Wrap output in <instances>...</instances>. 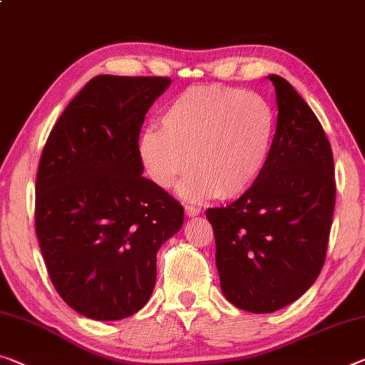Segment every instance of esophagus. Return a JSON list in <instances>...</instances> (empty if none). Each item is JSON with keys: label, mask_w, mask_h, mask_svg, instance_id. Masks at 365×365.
I'll list each match as a JSON object with an SVG mask.
<instances>
[{"label": "esophagus", "mask_w": 365, "mask_h": 365, "mask_svg": "<svg viewBox=\"0 0 365 365\" xmlns=\"http://www.w3.org/2000/svg\"><path fill=\"white\" fill-rule=\"evenodd\" d=\"M184 212H186L187 217H197L200 214V209L194 205H184Z\"/></svg>", "instance_id": "1"}]
</instances>
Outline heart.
Instances as JSON below:
<instances>
[{
  "label": "heart",
  "instance_id": "heart-1",
  "mask_svg": "<svg viewBox=\"0 0 365 365\" xmlns=\"http://www.w3.org/2000/svg\"><path fill=\"white\" fill-rule=\"evenodd\" d=\"M276 112L259 93L228 86H194L179 94L161 114V127L138 138V158L147 176L170 189L179 186L190 200L238 197L248 190L271 153Z\"/></svg>",
  "mask_w": 365,
  "mask_h": 365
}]
</instances>
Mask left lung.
<instances>
[{"label":"left lung","instance_id":"1","mask_svg":"<svg viewBox=\"0 0 365 365\" xmlns=\"http://www.w3.org/2000/svg\"><path fill=\"white\" fill-rule=\"evenodd\" d=\"M269 80L279 115L264 170L241 197L205 212L222 292L253 313L284 308L315 282L336 200L333 151L322 124L289 81Z\"/></svg>","mask_w":365,"mask_h":365}]
</instances>
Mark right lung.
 <instances>
[{
	"mask_svg": "<svg viewBox=\"0 0 365 365\" xmlns=\"http://www.w3.org/2000/svg\"><path fill=\"white\" fill-rule=\"evenodd\" d=\"M171 80L94 76L66 106L42 150L36 233L50 280L83 317L122 319L147 304L156 253L184 209L143 178L145 115Z\"/></svg>",
	"mask_w": 365,
	"mask_h": 365,
	"instance_id": "add662e5",
	"label": "right lung"
}]
</instances>
